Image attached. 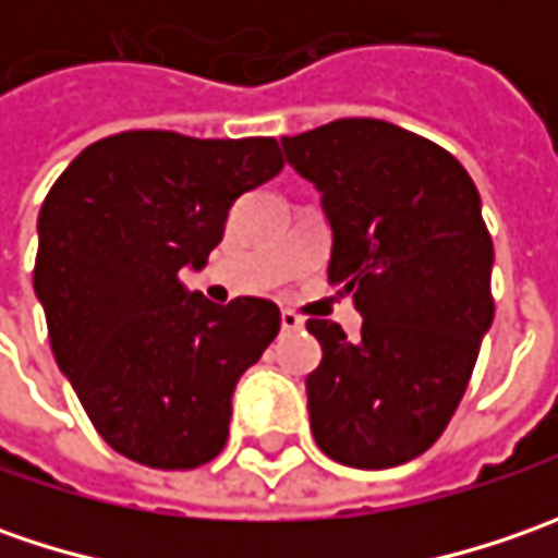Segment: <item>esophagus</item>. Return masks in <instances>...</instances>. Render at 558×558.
Masks as SVG:
<instances>
[{
    "label": "esophagus",
    "instance_id": "34e87169",
    "mask_svg": "<svg viewBox=\"0 0 558 558\" xmlns=\"http://www.w3.org/2000/svg\"><path fill=\"white\" fill-rule=\"evenodd\" d=\"M279 323H282V332H298V329H304V319L291 311L279 313Z\"/></svg>",
    "mask_w": 558,
    "mask_h": 558
}]
</instances>
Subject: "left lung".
<instances>
[{"mask_svg":"<svg viewBox=\"0 0 558 558\" xmlns=\"http://www.w3.org/2000/svg\"><path fill=\"white\" fill-rule=\"evenodd\" d=\"M332 223L329 279L363 326L311 319L313 438L354 469L416 460L453 418L494 323V242L472 177L447 148L388 120L344 118L286 136Z\"/></svg>","mask_w":558,"mask_h":558,"instance_id":"left-lung-1","label":"left lung"}]
</instances>
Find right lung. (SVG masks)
<instances>
[{
  "label": "right lung",
  "instance_id": "add662e5",
  "mask_svg": "<svg viewBox=\"0 0 558 558\" xmlns=\"http://www.w3.org/2000/svg\"><path fill=\"white\" fill-rule=\"evenodd\" d=\"M279 142L130 130L93 142L39 210L33 289L49 344L111 450L198 469L226 447L232 391L279 335L264 298L210 304L204 267L239 195L282 173Z\"/></svg>",
  "mask_w": 558,
  "mask_h": 558
}]
</instances>
